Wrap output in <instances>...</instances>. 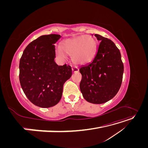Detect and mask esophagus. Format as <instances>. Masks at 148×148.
<instances>
[{"mask_svg": "<svg viewBox=\"0 0 148 148\" xmlns=\"http://www.w3.org/2000/svg\"><path fill=\"white\" fill-rule=\"evenodd\" d=\"M79 71V69L77 66H73L72 68V71L73 73H75V72H78V71Z\"/></svg>", "mask_w": 148, "mask_h": 148, "instance_id": "34e87169", "label": "esophagus"}]
</instances>
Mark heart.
Instances as JSON below:
<instances>
[{"mask_svg": "<svg viewBox=\"0 0 148 148\" xmlns=\"http://www.w3.org/2000/svg\"><path fill=\"white\" fill-rule=\"evenodd\" d=\"M96 41L90 35H82L78 37L66 39L62 42L61 49H56V53L61 59L65 53L71 57L74 64L83 65L90 62L95 56L96 50Z\"/></svg>", "mask_w": 148, "mask_h": 148, "instance_id": "b5f03b06", "label": "heart"}]
</instances>
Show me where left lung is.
Instances as JSON below:
<instances>
[{
	"mask_svg": "<svg viewBox=\"0 0 148 148\" xmlns=\"http://www.w3.org/2000/svg\"><path fill=\"white\" fill-rule=\"evenodd\" d=\"M100 41L90 63L79 69L82 75L79 88L84 99L92 104H103L117 95L121 86L123 64L119 49L110 39L95 34Z\"/></svg>",
	"mask_w": 148,
	"mask_h": 148,
	"instance_id": "obj_1",
	"label": "left lung"
}]
</instances>
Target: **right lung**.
Segmentation results:
<instances>
[{"instance_id": "obj_1", "label": "right lung", "mask_w": 148, "mask_h": 148, "mask_svg": "<svg viewBox=\"0 0 148 148\" xmlns=\"http://www.w3.org/2000/svg\"><path fill=\"white\" fill-rule=\"evenodd\" d=\"M59 34L42 35L29 43L20 60V82L28 99L35 106L49 108L61 99L63 86L72 75L69 65L54 60Z\"/></svg>"}]
</instances>
